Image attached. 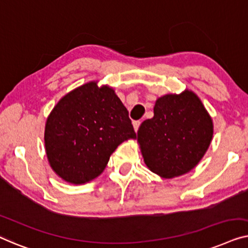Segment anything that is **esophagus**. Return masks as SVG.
Listing matches in <instances>:
<instances>
[{
    "label": "esophagus",
    "instance_id": "34e87169",
    "mask_svg": "<svg viewBox=\"0 0 248 248\" xmlns=\"http://www.w3.org/2000/svg\"><path fill=\"white\" fill-rule=\"evenodd\" d=\"M140 124H141V121H135V123H134V129H135L136 132L138 131L139 125H140Z\"/></svg>",
    "mask_w": 248,
    "mask_h": 248
}]
</instances>
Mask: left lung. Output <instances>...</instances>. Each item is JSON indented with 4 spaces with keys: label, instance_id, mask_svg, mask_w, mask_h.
<instances>
[{
    "label": "left lung",
    "instance_id": "1",
    "mask_svg": "<svg viewBox=\"0 0 248 248\" xmlns=\"http://www.w3.org/2000/svg\"><path fill=\"white\" fill-rule=\"evenodd\" d=\"M214 124L192 91L156 100L154 117L137 132L144 162L153 173L172 179L190 172L207 152Z\"/></svg>",
    "mask_w": 248,
    "mask_h": 248
}]
</instances>
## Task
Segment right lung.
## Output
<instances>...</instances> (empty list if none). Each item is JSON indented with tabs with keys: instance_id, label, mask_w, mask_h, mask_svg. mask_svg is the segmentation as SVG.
Here are the masks:
<instances>
[{
	"instance_id": "1",
	"label": "right lung",
	"mask_w": 248,
	"mask_h": 248,
	"mask_svg": "<svg viewBox=\"0 0 248 248\" xmlns=\"http://www.w3.org/2000/svg\"><path fill=\"white\" fill-rule=\"evenodd\" d=\"M135 139L128 110L113 89L89 82L62 96L48 117L45 147L51 169L72 184L90 182L121 142Z\"/></svg>"
}]
</instances>
